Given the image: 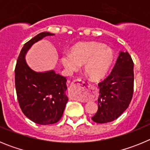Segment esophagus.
Instances as JSON below:
<instances>
[{
  "label": "esophagus",
  "mask_w": 150,
  "mask_h": 150,
  "mask_svg": "<svg viewBox=\"0 0 150 150\" xmlns=\"http://www.w3.org/2000/svg\"><path fill=\"white\" fill-rule=\"evenodd\" d=\"M89 85L81 79H77L71 83V92L76 99H82L86 96Z\"/></svg>",
  "instance_id": "obj_1"
}]
</instances>
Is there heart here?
<instances>
[{
    "mask_svg": "<svg viewBox=\"0 0 150 150\" xmlns=\"http://www.w3.org/2000/svg\"><path fill=\"white\" fill-rule=\"evenodd\" d=\"M113 61V51L96 42L76 43L71 47L69 53L63 54L60 58L67 73L78 71L83 64V71L93 81H100L107 76Z\"/></svg>",
    "mask_w": 150,
    "mask_h": 150,
    "instance_id": "heart-1",
    "label": "heart"
}]
</instances>
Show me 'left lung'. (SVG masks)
Listing matches in <instances>:
<instances>
[{
    "label": "left lung",
    "mask_w": 150,
    "mask_h": 150,
    "mask_svg": "<svg viewBox=\"0 0 150 150\" xmlns=\"http://www.w3.org/2000/svg\"><path fill=\"white\" fill-rule=\"evenodd\" d=\"M98 88V109L91 120L100 124L116 120L128 108L133 95L134 63L128 52H120L112 72Z\"/></svg>",
    "instance_id": "8db88e82"
}]
</instances>
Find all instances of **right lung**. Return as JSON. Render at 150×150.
Instances as JSON below:
<instances>
[{"label": "right lung", "mask_w": 150, "mask_h": 150, "mask_svg": "<svg viewBox=\"0 0 150 150\" xmlns=\"http://www.w3.org/2000/svg\"><path fill=\"white\" fill-rule=\"evenodd\" d=\"M53 35L50 32L40 33L25 43L15 69L16 90L22 111L29 120L44 125L56 123L63 115L68 101L67 79L53 70L34 71L26 62L25 55L34 43Z\"/></svg>", "instance_id": "right-lung-1"}]
</instances>
